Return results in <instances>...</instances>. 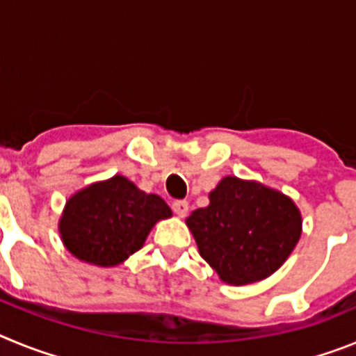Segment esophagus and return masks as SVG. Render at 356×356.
<instances>
[{
	"mask_svg": "<svg viewBox=\"0 0 356 356\" xmlns=\"http://www.w3.org/2000/svg\"><path fill=\"white\" fill-rule=\"evenodd\" d=\"M172 210H175L176 216L185 217V216H187V212H188V203L185 200L172 201Z\"/></svg>",
	"mask_w": 356,
	"mask_h": 356,
	"instance_id": "obj_1",
	"label": "esophagus"
}]
</instances>
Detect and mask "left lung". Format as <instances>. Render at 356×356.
Listing matches in <instances>:
<instances>
[{"label":"left lung","mask_w":356,"mask_h":356,"mask_svg":"<svg viewBox=\"0 0 356 356\" xmlns=\"http://www.w3.org/2000/svg\"><path fill=\"white\" fill-rule=\"evenodd\" d=\"M187 226L222 282L246 285L287 260L300 241L301 216L278 191L226 176L210 193V205L194 210Z\"/></svg>","instance_id":"left-lung-1"}]
</instances>
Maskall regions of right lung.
<instances>
[{
    "mask_svg": "<svg viewBox=\"0 0 356 356\" xmlns=\"http://www.w3.org/2000/svg\"><path fill=\"white\" fill-rule=\"evenodd\" d=\"M165 217H171V209L162 197L114 176L67 201L60 235L76 259L112 267L140 250L153 225Z\"/></svg>",
    "mask_w": 356,
    "mask_h": 356,
    "instance_id": "right-lung-1",
    "label": "right lung"
}]
</instances>
